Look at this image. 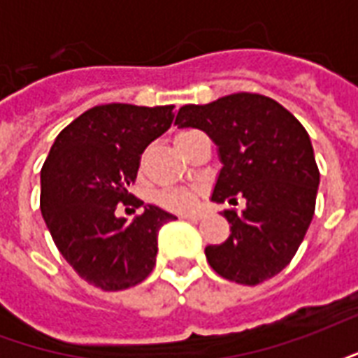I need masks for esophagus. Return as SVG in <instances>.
<instances>
[{"label": "esophagus", "mask_w": 358, "mask_h": 358, "mask_svg": "<svg viewBox=\"0 0 358 358\" xmlns=\"http://www.w3.org/2000/svg\"><path fill=\"white\" fill-rule=\"evenodd\" d=\"M180 218H186V220H201L203 215L201 213H189V215H182Z\"/></svg>", "instance_id": "34e87169"}]
</instances>
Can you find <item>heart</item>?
I'll return each mask as SVG.
<instances>
[{
    "mask_svg": "<svg viewBox=\"0 0 358 358\" xmlns=\"http://www.w3.org/2000/svg\"><path fill=\"white\" fill-rule=\"evenodd\" d=\"M186 134H180L178 138L186 136ZM155 201L159 207L172 210V213H192V210L197 209L199 189L197 187H172V189H163V192H159L155 195Z\"/></svg>",
    "mask_w": 358,
    "mask_h": 358,
    "instance_id": "heart-1",
    "label": "heart"
}]
</instances>
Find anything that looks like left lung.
I'll return each mask as SVG.
<instances>
[{
	"instance_id": "1",
	"label": "left lung",
	"mask_w": 358,
	"mask_h": 358,
	"mask_svg": "<svg viewBox=\"0 0 358 358\" xmlns=\"http://www.w3.org/2000/svg\"><path fill=\"white\" fill-rule=\"evenodd\" d=\"M180 128L194 126L218 145L222 171L213 201L226 209L230 238L209 245L210 268L230 282L257 285L292 263L315 217L320 172L307 130L280 103L261 94L224 95L207 105H184Z\"/></svg>"
}]
</instances>
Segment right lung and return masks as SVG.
I'll use <instances>...</instances> for the list:
<instances>
[{
    "label": "right lung",
    "instance_id": "add662e5",
    "mask_svg": "<svg viewBox=\"0 0 358 358\" xmlns=\"http://www.w3.org/2000/svg\"><path fill=\"white\" fill-rule=\"evenodd\" d=\"M174 105L107 103L61 130L42 166L40 209L59 253L74 272L103 292L140 284L157 261V232L171 213L148 205L132 220L118 203L138 209L128 189L141 153L171 128Z\"/></svg>",
    "mask_w": 358,
    "mask_h": 358
}]
</instances>
